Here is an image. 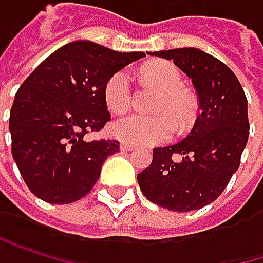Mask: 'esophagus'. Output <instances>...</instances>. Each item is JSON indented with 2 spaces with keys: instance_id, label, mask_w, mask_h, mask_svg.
I'll use <instances>...</instances> for the list:
<instances>
[{
  "instance_id": "1",
  "label": "esophagus",
  "mask_w": 263,
  "mask_h": 263,
  "mask_svg": "<svg viewBox=\"0 0 263 263\" xmlns=\"http://www.w3.org/2000/svg\"><path fill=\"white\" fill-rule=\"evenodd\" d=\"M120 149H121L123 153H129V151L136 149V146H134V145H130V143H127V142H123V143L120 145Z\"/></svg>"
}]
</instances>
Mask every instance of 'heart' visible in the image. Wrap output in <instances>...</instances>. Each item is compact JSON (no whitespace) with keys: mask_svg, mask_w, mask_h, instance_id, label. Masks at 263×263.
Wrapping results in <instances>:
<instances>
[{"mask_svg":"<svg viewBox=\"0 0 263 263\" xmlns=\"http://www.w3.org/2000/svg\"><path fill=\"white\" fill-rule=\"evenodd\" d=\"M145 79L160 88L153 104V112L159 115L145 117L129 114L117 118L110 124V133L133 145H157L166 142L173 130L182 133L195 118V98L184 88L181 71L172 62H154L142 70ZM103 97L110 112H124L133 101V81L126 70L115 71L104 84ZM175 126H173V124Z\"/></svg>","mask_w":263,"mask_h":263,"instance_id":"heart-1","label":"heart"}]
</instances>
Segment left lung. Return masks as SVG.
Here are the masks:
<instances>
[{
  "label": "left lung",
  "mask_w": 263,
  "mask_h": 263,
  "mask_svg": "<svg viewBox=\"0 0 263 263\" xmlns=\"http://www.w3.org/2000/svg\"><path fill=\"white\" fill-rule=\"evenodd\" d=\"M193 82L199 114L189 137L153 149V162L137 181L154 204L175 212L201 209L215 201L240 165L250 136L248 101L232 70L196 48L156 51Z\"/></svg>",
  "instance_id": "left-lung-1"
}]
</instances>
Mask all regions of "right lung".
<instances>
[{
  "instance_id": "obj_1",
  "label": "right lung",
  "mask_w": 263,
  "mask_h": 263,
  "mask_svg": "<svg viewBox=\"0 0 263 263\" xmlns=\"http://www.w3.org/2000/svg\"><path fill=\"white\" fill-rule=\"evenodd\" d=\"M145 52H118L93 42L54 51L18 88L9 118L12 156L26 185L51 204H70L97 184L117 140H85L110 121L106 81Z\"/></svg>"
}]
</instances>
